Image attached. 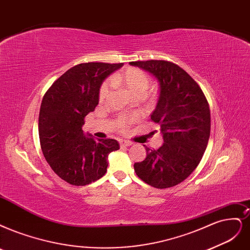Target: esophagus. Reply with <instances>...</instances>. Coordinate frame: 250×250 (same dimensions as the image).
I'll list each match as a JSON object with an SVG mask.
<instances>
[{"label": "esophagus", "mask_w": 250, "mask_h": 250, "mask_svg": "<svg viewBox=\"0 0 250 250\" xmlns=\"http://www.w3.org/2000/svg\"><path fill=\"white\" fill-rule=\"evenodd\" d=\"M133 143L131 141H126V140H119V145L120 147H126V146H130Z\"/></svg>", "instance_id": "obj_1"}]
</instances>
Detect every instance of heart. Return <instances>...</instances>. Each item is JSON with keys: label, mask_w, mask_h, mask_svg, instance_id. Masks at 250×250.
I'll return each instance as SVG.
<instances>
[{"label": "heart", "mask_w": 250, "mask_h": 250, "mask_svg": "<svg viewBox=\"0 0 250 250\" xmlns=\"http://www.w3.org/2000/svg\"><path fill=\"white\" fill-rule=\"evenodd\" d=\"M111 82L113 84H117L125 88L132 96L135 98H143L147 99L150 97V94L146 92L147 89L150 86V79L147 74L137 68H128L125 72L117 74L111 79ZM111 88V84L109 81H105L103 84L101 85L99 89V100L103 102L109 95ZM130 119L122 118L116 123L117 127L120 131H125L126 127L130 124Z\"/></svg>", "instance_id": "b5f03b06"}]
</instances>
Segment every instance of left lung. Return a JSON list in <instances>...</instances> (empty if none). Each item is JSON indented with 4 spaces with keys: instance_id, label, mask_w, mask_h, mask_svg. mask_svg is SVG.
I'll return each mask as SVG.
<instances>
[{
    "instance_id": "obj_1",
    "label": "left lung",
    "mask_w": 250,
    "mask_h": 250,
    "mask_svg": "<svg viewBox=\"0 0 250 250\" xmlns=\"http://www.w3.org/2000/svg\"><path fill=\"white\" fill-rule=\"evenodd\" d=\"M160 82V98L150 119L160 125L164 144L145 146L144 161L135 163L137 176L155 188H168L187 179L200 164L210 136V109L198 83L168 61L131 62Z\"/></svg>"
}]
</instances>
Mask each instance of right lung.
<instances>
[{
    "instance_id": "add662e5",
    "label": "right lung",
    "mask_w": 250,
    "mask_h": 250,
    "mask_svg": "<svg viewBox=\"0 0 250 250\" xmlns=\"http://www.w3.org/2000/svg\"><path fill=\"white\" fill-rule=\"evenodd\" d=\"M123 64H76L55 80L43 97L38 125L41 149L53 172L72 186H86L103 177L108 154L119 149L114 139L85 136L82 125L99 103L102 81Z\"/></svg>"
}]
</instances>
